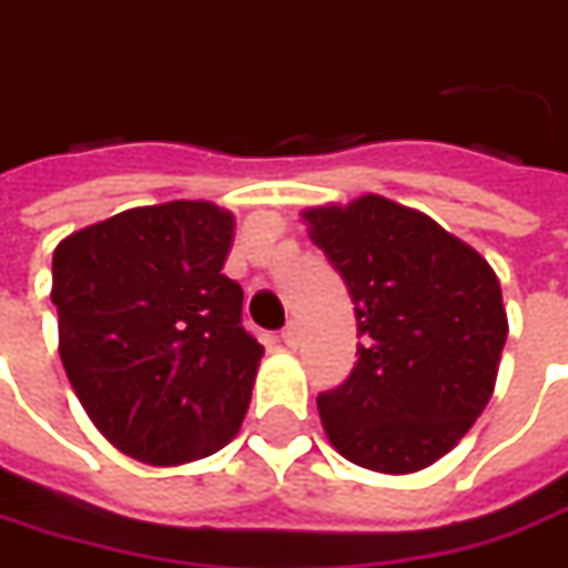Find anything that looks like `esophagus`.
Listing matches in <instances>:
<instances>
[{"label": "esophagus", "mask_w": 568, "mask_h": 568, "mask_svg": "<svg viewBox=\"0 0 568 568\" xmlns=\"http://www.w3.org/2000/svg\"><path fill=\"white\" fill-rule=\"evenodd\" d=\"M283 343L288 345V348H295L298 345V323H285L283 326Z\"/></svg>", "instance_id": "esophagus-1"}]
</instances>
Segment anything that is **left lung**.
<instances>
[{
  "instance_id": "1",
  "label": "left lung",
  "mask_w": 568,
  "mask_h": 568,
  "mask_svg": "<svg viewBox=\"0 0 568 568\" xmlns=\"http://www.w3.org/2000/svg\"><path fill=\"white\" fill-rule=\"evenodd\" d=\"M304 220L343 276L362 339L352 374L317 396L329 443L371 471L427 468L494 393L509 333L497 276L430 216L377 194Z\"/></svg>"
}]
</instances>
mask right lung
<instances>
[{
  "label": "right lung",
  "instance_id": "1",
  "mask_svg": "<svg viewBox=\"0 0 568 568\" xmlns=\"http://www.w3.org/2000/svg\"><path fill=\"white\" fill-rule=\"evenodd\" d=\"M235 220L204 201L134 206L52 254L59 355L90 420L122 453L182 465L242 427L264 355L223 273Z\"/></svg>",
  "mask_w": 568,
  "mask_h": 568
}]
</instances>
